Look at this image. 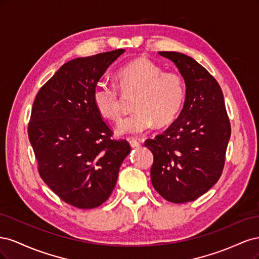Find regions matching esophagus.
Segmentation results:
<instances>
[{"instance_id": "1", "label": "esophagus", "mask_w": 259, "mask_h": 259, "mask_svg": "<svg viewBox=\"0 0 259 259\" xmlns=\"http://www.w3.org/2000/svg\"><path fill=\"white\" fill-rule=\"evenodd\" d=\"M128 142H130V145H131L132 148H137V147L140 146V142L137 139H134V138L128 139Z\"/></svg>"}]
</instances>
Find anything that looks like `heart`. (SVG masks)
<instances>
[{"mask_svg":"<svg viewBox=\"0 0 259 259\" xmlns=\"http://www.w3.org/2000/svg\"><path fill=\"white\" fill-rule=\"evenodd\" d=\"M120 88L138 92L134 100L136 110L122 120L116 127L119 135H139L153 125L166 126L182 111L186 98L184 77L176 72H164L155 62L139 57L127 62L117 71ZM93 103L99 114L110 121L120 119L122 108L117 88L99 81L93 89Z\"/></svg>","mask_w":259,"mask_h":259,"instance_id":"1","label":"heart"}]
</instances>
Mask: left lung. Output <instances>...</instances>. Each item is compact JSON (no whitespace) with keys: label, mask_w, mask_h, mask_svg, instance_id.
<instances>
[{"label":"left lung","mask_w":259,"mask_h":259,"mask_svg":"<svg viewBox=\"0 0 259 259\" xmlns=\"http://www.w3.org/2000/svg\"><path fill=\"white\" fill-rule=\"evenodd\" d=\"M178 68L186 98L177 120L145 146L153 153L151 182L173 203L194 201L207 192L223 173L231 135L223 91L199 62L178 52H159Z\"/></svg>","instance_id":"left-lung-1"}]
</instances>
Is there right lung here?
<instances>
[{
    "mask_svg": "<svg viewBox=\"0 0 259 259\" xmlns=\"http://www.w3.org/2000/svg\"><path fill=\"white\" fill-rule=\"evenodd\" d=\"M124 50L75 58L38 91L28 125L44 183L68 204L94 208L110 197L122 162L131 152L93 103V89Z\"/></svg>",
    "mask_w": 259,
    "mask_h": 259,
    "instance_id": "obj_1",
    "label": "right lung"
}]
</instances>
